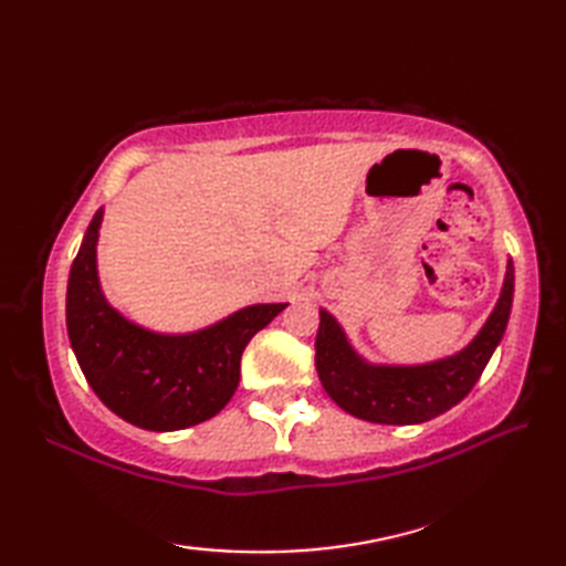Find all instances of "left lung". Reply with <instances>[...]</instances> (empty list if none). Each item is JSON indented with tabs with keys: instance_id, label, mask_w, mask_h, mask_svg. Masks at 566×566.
I'll return each mask as SVG.
<instances>
[{
	"instance_id": "left-lung-1",
	"label": "left lung",
	"mask_w": 566,
	"mask_h": 566,
	"mask_svg": "<svg viewBox=\"0 0 566 566\" xmlns=\"http://www.w3.org/2000/svg\"><path fill=\"white\" fill-rule=\"evenodd\" d=\"M513 260L499 302L486 323L454 355L423 365H381L359 355L333 314L321 308L316 369L323 389L343 411L381 426L426 423L460 403L482 377L509 326L513 306Z\"/></svg>"
}]
</instances>
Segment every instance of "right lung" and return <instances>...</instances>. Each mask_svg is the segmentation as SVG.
<instances>
[{"label":"right lung","mask_w":566,"mask_h":566,"mask_svg":"<svg viewBox=\"0 0 566 566\" xmlns=\"http://www.w3.org/2000/svg\"><path fill=\"white\" fill-rule=\"evenodd\" d=\"M94 213L67 280V335L84 379L126 423L170 432L213 418L240 381L252 335L290 304H252L191 333H158L126 318L102 292Z\"/></svg>","instance_id":"obj_1"}]
</instances>
